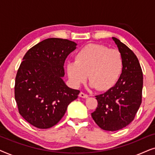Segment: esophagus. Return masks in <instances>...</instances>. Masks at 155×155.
<instances>
[{"label": "esophagus", "mask_w": 155, "mask_h": 155, "mask_svg": "<svg viewBox=\"0 0 155 155\" xmlns=\"http://www.w3.org/2000/svg\"><path fill=\"white\" fill-rule=\"evenodd\" d=\"M79 96L80 97H82V98H87L88 97V95L87 94H84L83 92H80Z\"/></svg>", "instance_id": "obj_1"}]
</instances>
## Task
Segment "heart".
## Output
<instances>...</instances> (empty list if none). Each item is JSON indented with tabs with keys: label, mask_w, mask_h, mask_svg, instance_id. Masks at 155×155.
Listing matches in <instances>:
<instances>
[{
	"label": "heart",
	"mask_w": 155,
	"mask_h": 155,
	"mask_svg": "<svg viewBox=\"0 0 155 155\" xmlns=\"http://www.w3.org/2000/svg\"><path fill=\"white\" fill-rule=\"evenodd\" d=\"M124 61L117 49L98 44H90L75 55V61L66 65L71 83L76 87L90 80L91 87L107 91L115 85L123 71Z\"/></svg>",
	"instance_id": "b5f03b06"
}]
</instances>
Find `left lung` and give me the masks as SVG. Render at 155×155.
Returning <instances> with one entry per match:
<instances>
[{
    "label": "left lung",
    "mask_w": 155,
    "mask_h": 155,
    "mask_svg": "<svg viewBox=\"0 0 155 155\" xmlns=\"http://www.w3.org/2000/svg\"><path fill=\"white\" fill-rule=\"evenodd\" d=\"M124 61L118 82L105 93L97 95L98 105L92 113L94 122L104 130L115 131L134 119L142 102L143 75L135 54L119 39L112 37Z\"/></svg>",
    "instance_id": "1"
}]
</instances>
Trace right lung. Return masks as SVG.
Segmentation results:
<instances>
[{
  "mask_svg": "<svg viewBox=\"0 0 155 155\" xmlns=\"http://www.w3.org/2000/svg\"><path fill=\"white\" fill-rule=\"evenodd\" d=\"M77 44L49 38L26 53L15 78V99L19 113L33 126L46 129L58 124L80 91L63 81V65Z\"/></svg>",
  "mask_w": 155,
  "mask_h": 155,
  "instance_id": "obj_1",
  "label": "right lung"
}]
</instances>
